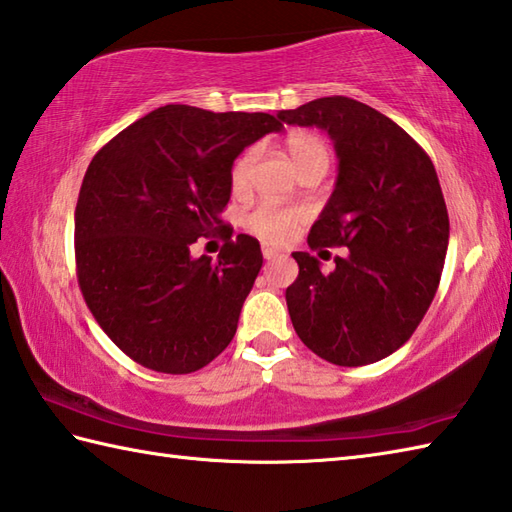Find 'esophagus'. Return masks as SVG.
I'll return each instance as SVG.
<instances>
[{
    "instance_id": "1",
    "label": "esophagus",
    "mask_w": 512,
    "mask_h": 512,
    "mask_svg": "<svg viewBox=\"0 0 512 512\" xmlns=\"http://www.w3.org/2000/svg\"><path fill=\"white\" fill-rule=\"evenodd\" d=\"M263 256L267 258V260H274V258H278V256H283V252H280L278 247H271V245H263Z\"/></svg>"
}]
</instances>
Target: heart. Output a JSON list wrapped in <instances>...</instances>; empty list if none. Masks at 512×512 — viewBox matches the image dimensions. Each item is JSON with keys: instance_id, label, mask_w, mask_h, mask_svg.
Wrapping results in <instances>:
<instances>
[{"instance_id": "obj_1", "label": "heart", "mask_w": 512, "mask_h": 512, "mask_svg": "<svg viewBox=\"0 0 512 512\" xmlns=\"http://www.w3.org/2000/svg\"><path fill=\"white\" fill-rule=\"evenodd\" d=\"M285 150L289 154L294 168L305 172L309 168H327L329 165V148L322 137L314 132H294L285 139ZM254 165V150L243 152L232 165L229 183L234 192H243L249 183V172ZM302 214L298 207H280L271 203H260L245 216V227L249 232L263 238L265 243H285L289 241L298 225L302 223Z\"/></svg>"}]
</instances>
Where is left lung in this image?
Returning a JSON list of instances; mask_svg holds the SVG:
<instances>
[{"mask_svg":"<svg viewBox=\"0 0 512 512\" xmlns=\"http://www.w3.org/2000/svg\"><path fill=\"white\" fill-rule=\"evenodd\" d=\"M289 125L325 130L338 156L333 194L307 243L347 247L336 267L294 252L287 287L298 338L338 367H364L413 336L440 285L448 212L433 163L398 123L349 97L280 110Z\"/></svg>","mask_w":512,"mask_h":512,"instance_id":"obj_1","label":"left lung"}]
</instances>
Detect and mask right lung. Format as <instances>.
Segmentation results:
<instances>
[{"label":"right lung","instance_id":"obj_1","mask_svg":"<svg viewBox=\"0 0 512 512\" xmlns=\"http://www.w3.org/2000/svg\"><path fill=\"white\" fill-rule=\"evenodd\" d=\"M280 128L265 112L170 103L90 161L75 210L79 287L99 327L141 367L192 373L232 342L263 254L223 223L229 172L247 145ZM201 235L226 241L218 261L191 258Z\"/></svg>","mask_w":512,"mask_h":512}]
</instances>
